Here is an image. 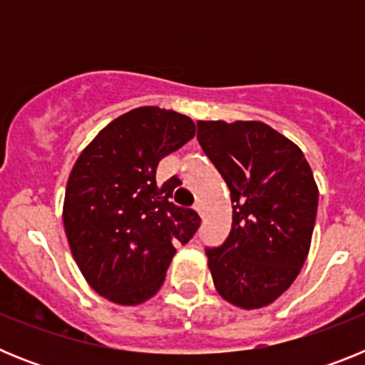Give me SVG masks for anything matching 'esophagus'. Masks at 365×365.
Instances as JSON below:
<instances>
[{
    "label": "esophagus",
    "instance_id": "esophagus-1",
    "mask_svg": "<svg viewBox=\"0 0 365 365\" xmlns=\"http://www.w3.org/2000/svg\"><path fill=\"white\" fill-rule=\"evenodd\" d=\"M193 210L197 212L201 217H205V205H202V201H197L195 205H193Z\"/></svg>",
    "mask_w": 365,
    "mask_h": 365
}]
</instances>
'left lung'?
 Returning a JSON list of instances; mask_svg holds the SVG:
<instances>
[{
    "instance_id": "1",
    "label": "left lung",
    "mask_w": 365,
    "mask_h": 365,
    "mask_svg": "<svg viewBox=\"0 0 365 365\" xmlns=\"http://www.w3.org/2000/svg\"><path fill=\"white\" fill-rule=\"evenodd\" d=\"M197 140L227 182L232 230L206 248L215 291L267 307L292 285L311 248L318 186L303 151L259 120H199Z\"/></svg>"
}]
</instances>
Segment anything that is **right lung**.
<instances>
[{"label": "right lung", "instance_id": "right-lung-1", "mask_svg": "<svg viewBox=\"0 0 365 365\" xmlns=\"http://www.w3.org/2000/svg\"><path fill=\"white\" fill-rule=\"evenodd\" d=\"M193 135L186 115L144 106L109 122L74 163L63 228L86 282L109 302L138 305L157 294L175 245L197 232V212L170 201L180 180H155L159 160Z\"/></svg>", "mask_w": 365, "mask_h": 365}]
</instances>
